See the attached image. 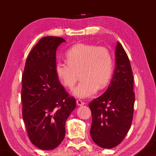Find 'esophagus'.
<instances>
[{
  "label": "esophagus",
  "instance_id": "obj_1",
  "mask_svg": "<svg viewBox=\"0 0 156 156\" xmlns=\"http://www.w3.org/2000/svg\"><path fill=\"white\" fill-rule=\"evenodd\" d=\"M76 103L78 105V106H82V105H84V102L83 101H82L81 100H76Z\"/></svg>",
  "mask_w": 156,
  "mask_h": 156
}]
</instances>
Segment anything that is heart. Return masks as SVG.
<instances>
[{"label":"heart","instance_id":"heart-1","mask_svg":"<svg viewBox=\"0 0 156 156\" xmlns=\"http://www.w3.org/2000/svg\"><path fill=\"white\" fill-rule=\"evenodd\" d=\"M67 62L57 61L54 71L63 86L72 89L78 80L81 81L73 90L78 98H87L107 85L113 72V59L105 47L78 43L65 54Z\"/></svg>","mask_w":156,"mask_h":156}]
</instances>
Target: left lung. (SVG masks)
Listing matches in <instances>:
<instances>
[{
	"mask_svg": "<svg viewBox=\"0 0 156 156\" xmlns=\"http://www.w3.org/2000/svg\"><path fill=\"white\" fill-rule=\"evenodd\" d=\"M115 69L109 87L89 104L91 111V138L96 144L112 149L122 142L131 127L135 93L130 61L119 42L115 47Z\"/></svg>",
	"mask_w": 156,
	"mask_h": 156,
	"instance_id": "obj_1",
	"label": "left lung"
}]
</instances>
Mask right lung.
<instances>
[{"mask_svg":"<svg viewBox=\"0 0 156 156\" xmlns=\"http://www.w3.org/2000/svg\"><path fill=\"white\" fill-rule=\"evenodd\" d=\"M65 40L42 38L31 49L22 76L23 118L31 143L42 150H53L65 136V122L76 108L54 71L56 49Z\"/></svg>","mask_w":156,"mask_h":156,"instance_id":"1","label":"right lung"}]
</instances>
